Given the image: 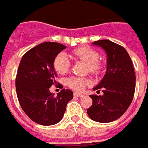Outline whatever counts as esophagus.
<instances>
[{
	"mask_svg": "<svg viewBox=\"0 0 148 148\" xmlns=\"http://www.w3.org/2000/svg\"><path fill=\"white\" fill-rule=\"evenodd\" d=\"M74 96L77 97H83V94L80 93H74Z\"/></svg>",
	"mask_w": 148,
	"mask_h": 148,
	"instance_id": "esophagus-1",
	"label": "esophagus"
}]
</instances>
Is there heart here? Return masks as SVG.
I'll return each instance as SVG.
<instances>
[{
	"mask_svg": "<svg viewBox=\"0 0 148 148\" xmlns=\"http://www.w3.org/2000/svg\"><path fill=\"white\" fill-rule=\"evenodd\" d=\"M72 55L75 59L85 62L87 65V70L90 74L98 75L103 70V63L98 60L99 55L94 49L87 46L79 47L72 51ZM53 67L58 74H64L71 68V61L63 52L58 53L53 60ZM89 84L87 78L77 76H71L66 79V85L76 91L82 90Z\"/></svg>",
	"mask_w": 148,
	"mask_h": 148,
	"instance_id": "1",
	"label": "heart"
}]
</instances>
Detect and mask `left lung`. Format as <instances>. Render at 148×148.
Returning <instances> with one entry per match:
<instances>
[{
	"label": "left lung",
	"instance_id": "obj_1",
	"mask_svg": "<svg viewBox=\"0 0 148 148\" xmlns=\"http://www.w3.org/2000/svg\"><path fill=\"white\" fill-rule=\"evenodd\" d=\"M100 46L107 54V71L102 80L93 90L103 95H90L93 104L87 109L92 120L109 123L117 120L126 112L133 99L136 89V74L133 63L122 46L108 39L93 42Z\"/></svg>",
	"mask_w": 148,
	"mask_h": 148
}]
</instances>
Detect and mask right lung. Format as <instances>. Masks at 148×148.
Segmentation results:
<instances>
[{"instance_id":"obj_1","label":"right lung","mask_w":148,"mask_h":148,"mask_svg":"<svg viewBox=\"0 0 148 148\" xmlns=\"http://www.w3.org/2000/svg\"><path fill=\"white\" fill-rule=\"evenodd\" d=\"M66 47L59 42H42L23 55L18 67L16 88L19 103L27 116L41 125L58 123L74 97L68 89H62L57 96L50 92V87L57 83L53 60Z\"/></svg>"}]
</instances>
